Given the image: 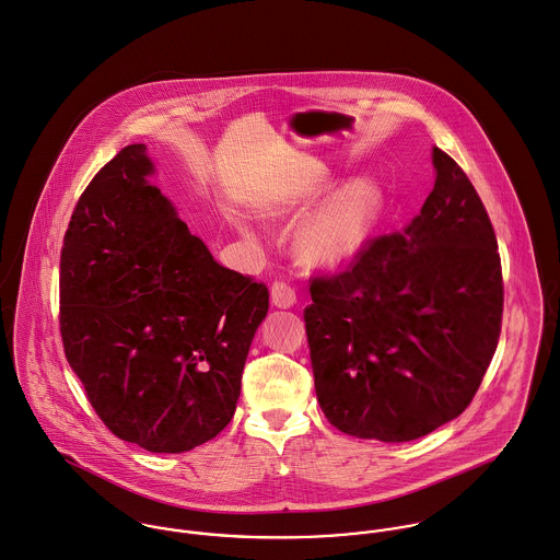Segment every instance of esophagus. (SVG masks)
I'll return each instance as SVG.
<instances>
[{"instance_id": "34e87169", "label": "esophagus", "mask_w": 560, "mask_h": 560, "mask_svg": "<svg viewBox=\"0 0 560 560\" xmlns=\"http://www.w3.org/2000/svg\"><path fill=\"white\" fill-rule=\"evenodd\" d=\"M270 301L275 307H281V310H288L296 303V292L290 283L285 281H275L270 285Z\"/></svg>"}]
</instances>
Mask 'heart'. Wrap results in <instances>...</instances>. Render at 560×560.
Wrapping results in <instances>:
<instances>
[{"label":"heart","instance_id":"heart-1","mask_svg":"<svg viewBox=\"0 0 560 560\" xmlns=\"http://www.w3.org/2000/svg\"><path fill=\"white\" fill-rule=\"evenodd\" d=\"M381 201V190L374 184L361 182L346 188L303 226L301 248L316 261L348 259L376 223Z\"/></svg>","mask_w":560,"mask_h":560}]
</instances>
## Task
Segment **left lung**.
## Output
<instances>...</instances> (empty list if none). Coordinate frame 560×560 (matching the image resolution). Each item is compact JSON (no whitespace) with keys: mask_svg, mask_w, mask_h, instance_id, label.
<instances>
[{"mask_svg":"<svg viewBox=\"0 0 560 560\" xmlns=\"http://www.w3.org/2000/svg\"><path fill=\"white\" fill-rule=\"evenodd\" d=\"M435 188L402 231L368 237L310 279L305 331L320 409L337 431L411 442L458 418L498 348L504 283L489 214L433 149Z\"/></svg>","mask_w":560,"mask_h":560,"instance_id":"8db88e82","label":"left lung"}]
</instances>
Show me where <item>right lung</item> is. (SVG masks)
Segmentation results:
<instances>
[{
	"label": "right lung",
	"mask_w": 560,
	"mask_h": 560,
	"mask_svg": "<svg viewBox=\"0 0 560 560\" xmlns=\"http://www.w3.org/2000/svg\"><path fill=\"white\" fill-rule=\"evenodd\" d=\"M129 144L82 192L60 253V336L102 422L186 452L231 422L268 288L214 261Z\"/></svg>",
	"instance_id": "add662e5"
}]
</instances>
